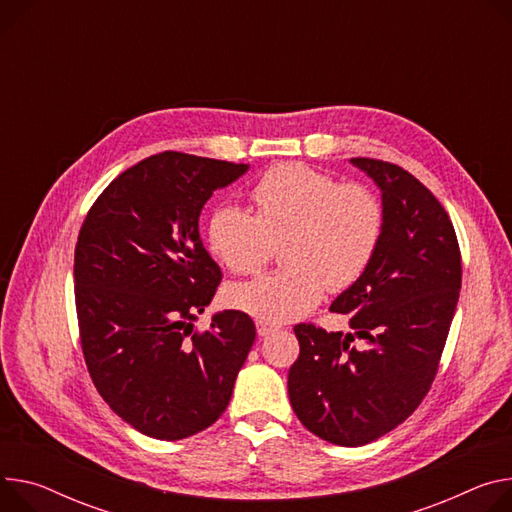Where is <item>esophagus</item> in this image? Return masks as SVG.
<instances>
[{"instance_id":"esophagus-1","label":"esophagus","mask_w":512,"mask_h":512,"mask_svg":"<svg viewBox=\"0 0 512 512\" xmlns=\"http://www.w3.org/2000/svg\"><path fill=\"white\" fill-rule=\"evenodd\" d=\"M255 324H257V335H259V337H269L271 333L280 331V327H277V324L267 322V320H257Z\"/></svg>"}]
</instances>
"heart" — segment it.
Returning a JSON list of instances; mask_svg holds the SVG:
<instances>
[{
    "label": "heart",
    "mask_w": 512,
    "mask_h": 512,
    "mask_svg": "<svg viewBox=\"0 0 512 512\" xmlns=\"http://www.w3.org/2000/svg\"><path fill=\"white\" fill-rule=\"evenodd\" d=\"M255 214L214 208L208 249L235 273L259 271L282 245L286 267L232 284L228 306L259 320L284 322L310 312L331 290L353 286L374 261L384 235V208L361 183H339L306 163H282L253 185Z\"/></svg>",
    "instance_id": "obj_1"
}]
</instances>
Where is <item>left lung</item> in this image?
I'll return each mask as SVG.
<instances>
[{"mask_svg": "<svg viewBox=\"0 0 512 512\" xmlns=\"http://www.w3.org/2000/svg\"><path fill=\"white\" fill-rule=\"evenodd\" d=\"M382 190L384 235L374 261L331 304L355 331L296 324L300 355L288 394L316 437L359 447L404 423L439 369L461 288V253L439 200L402 167L355 157ZM363 338L366 347L350 345Z\"/></svg>", "mask_w": 512, "mask_h": 512, "instance_id": "obj_1", "label": "left lung"}]
</instances>
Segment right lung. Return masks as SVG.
Here are the masks:
<instances>
[{
    "label": "right lung",
    "mask_w": 512,
    "mask_h": 512,
    "mask_svg": "<svg viewBox=\"0 0 512 512\" xmlns=\"http://www.w3.org/2000/svg\"><path fill=\"white\" fill-rule=\"evenodd\" d=\"M247 169L151 155L120 173L81 224L73 275L87 371L110 408L153 439L216 423L253 347L245 312H216L206 331L194 327L222 280L200 239V212Z\"/></svg>",
    "instance_id": "right-lung-1"
}]
</instances>
